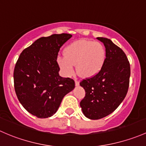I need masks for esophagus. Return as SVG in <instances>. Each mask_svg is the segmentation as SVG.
I'll list each match as a JSON object with an SVG mask.
<instances>
[{"label":"esophagus","mask_w":146,"mask_h":146,"mask_svg":"<svg viewBox=\"0 0 146 146\" xmlns=\"http://www.w3.org/2000/svg\"><path fill=\"white\" fill-rule=\"evenodd\" d=\"M75 85H76V86L79 85V81L76 80V79H75Z\"/></svg>","instance_id":"34e87169"}]
</instances>
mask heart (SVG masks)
<instances>
[{
  "mask_svg": "<svg viewBox=\"0 0 146 146\" xmlns=\"http://www.w3.org/2000/svg\"><path fill=\"white\" fill-rule=\"evenodd\" d=\"M106 52L99 42L79 40L68 45L64 49V56H59L58 63L64 75L72 76L76 70L82 76L90 78L97 74L106 61Z\"/></svg>",
  "mask_w": 146,
  "mask_h": 146,
  "instance_id": "obj_1",
  "label": "heart"
}]
</instances>
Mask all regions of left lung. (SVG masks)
Masks as SVG:
<instances>
[{
  "label": "left lung",
  "instance_id": "1",
  "mask_svg": "<svg viewBox=\"0 0 146 146\" xmlns=\"http://www.w3.org/2000/svg\"><path fill=\"white\" fill-rule=\"evenodd\" d=\"M97 39L106 47V61L97 74L80 82L86 92L80 106L84 115L91 119L105 117L118 108L128 91L131 74L124 51L110 39Z\"/></svg>",
  "mask_w": 146,
  "mask_h": 146
}]
</instances>
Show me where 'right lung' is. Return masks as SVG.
Returning a JSON list of instances; mask_svg holds the SVG:
<instances>
[{
  "mask_svg": "<svg viewBox=\"0 0 146 146\" xmlns=\"http://www.w3.org/2000/svg\"><path fill=\"white\" fill-rule=\"evenodd\" d=\"M72 36L41 37L21 52L14 70V86L22 106L38 118L52 116L64 96L74 88V81L59 75L57 62L62 46Z\"/></svg>",
  "mask_w": 146,
  "mask_h": 146,
  "instance_id": "right-lung-1",
  "label": "right lung"
}]
</instances>
